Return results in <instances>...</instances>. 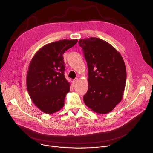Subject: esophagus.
<instances>
[{"label": "esophagus", "instance_id": "esophagus-1", "mask_svg": "<svg viewBox=\"0 0 153 153\" xmlns=\"http://www.w3.org/2000/svg\"><path fill=\"white\" fill-rule=\"evenodd\" d=\"M78 80H79V79H78V78H75L74 80H73V83L74 84H75V83H76L77 82H78Z\"/></svg>", "mask_w": 153, "mask_h": 153}]
</instances>
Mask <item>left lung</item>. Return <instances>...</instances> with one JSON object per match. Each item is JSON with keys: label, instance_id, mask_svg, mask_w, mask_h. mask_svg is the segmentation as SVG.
<instances>
[{"label": "left lung", "instance_id": "obj_1", "mask_svg": "<svg viewBox=\"0 0 153 153\" xmlns=\"http://www.w3.org/2000/svg\"><path fill=\"white\" fill-rule=\"evenodd\" d=\"M79 43L88 70L85 104L97 114L110 113L123 97L126 80L124 60L114 47L99 38L80 39Z\"/></svg>", "mask_w": 153, "mask_h": 153}]
</instances>
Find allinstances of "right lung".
Here are the masks:
<instances>
[{"label": "right lung", "instance_id": "right-lung-1", "mask_svg": "<svg viewBox=\"0 0 153 153\" xmlns=\"http://www.w3.org/2000/svg\"><path fill=\"white\" fill-rule=\"evenodd\" d=\"M77 39L60 40L43 46L28 67L27 87L34 104L42 112L53 114L63 107L70 83L64 76L63 55Z\"/></svg>", "mask_w": 153, "mask_h": 153}]
</instances>
